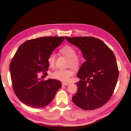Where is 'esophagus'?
<instances>
[{
	"label": "esophagus",
	"mask_w": 131,
	"mask_h": 131,
	"mask_svg": "<svg viewBox=\"0 0 131 131\" xmlns=\"http://www.w3.org/2000/svg\"><path fill=\"white\" fill-rule=\"evenodd\" d=\"M70 84V83H64V82H62V86H66V85H68Z\"/></svg>",
	"instance_id": "34e87169"
}]
</instances>
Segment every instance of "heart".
Returning <instances> with one entry per match:
<instances>
[{"label": "heart", "mask_w": 131, "mask_h": 131, "mask_svg": "<svg viewBox=\"0 0 131 131\" xmlns=\"http://www.w3.org/2000/svg\"><path fill=\"white\" fill-rule=\"evenodd\" d=\"M60 52L65 56L69 58V65L73 68H78L81 62L80 58L77 56V51L74 47L70 46H65L60 49ZM55 54L51 53L47 58L50 67H53L55 65ZM73 75V71L70 69H58L52 74V77L54 79L62 82H68L70 77Z\"/></svg>", "instance_id": "heart-1"}]
</instances>
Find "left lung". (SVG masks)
Instances as JSON below:
<instances>
[{"label":"left lung","mask_w":131,"mask_h":131,"mask_svg":"<svg viewBox=\"0 0 131 131\" xmlns=\"http://www.w3.org/2000/svg\"><path fill=\"white\" fill-rule=\"evenodd\" d=\"M65 39L81 50L85 60L77 74L78 90L72 100L77 106L92 110L106 103L114 91L119 76L113 52L101 40L93 37Z\"/></svg>","instance_id":"left-lung-1"}]
</instances>
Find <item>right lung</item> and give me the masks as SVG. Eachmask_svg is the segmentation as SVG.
Returning a JSON list of instances; mask_svg holds the SVG:
<instances>
[{
    "mask_svg": "<svg viewBox=\"0 0 131 131\" xmlns=\"http://www.w3.org/2000/svg\"><path fill=\"white\" fill-rule=\"evenodd\" d=\"M64 39L57 37L38 38L27 40L19 47L9 70L14 92L24 104L33 108L46 106L62 87L60 81L41 80L38 75L40 71H48V57Z\"/></svg>",
    "mask_w": 131,
    "mask_h": 131,
    "instance_id": "obj_1",
    "label": "right lung"
}]
</instances>
